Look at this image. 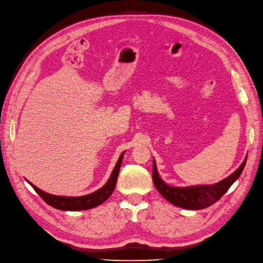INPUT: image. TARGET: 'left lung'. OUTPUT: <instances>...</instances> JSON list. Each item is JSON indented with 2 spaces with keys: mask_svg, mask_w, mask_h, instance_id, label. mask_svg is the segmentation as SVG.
Masks as SVG:
<instances>
[{
  "mask_svg": "<svg viewBox=\"0 0 263 263\" xmlns=\"http://www.w3.org/2000/svg\"><path fill=\"white\" fill-rule=\"evenodd\" d=\"M247 162V156L242 163L235 172L215 184L192 185V186H172L166 184L158 172L156 160L154 159L153 180L158 192L169 203L185 210H203L216 203L224 195L233 183L240 177Z\"/></svg>",
  "mask_w": 263,
  "mask_h": 263,
  "instance_id": "8db88e82",
  "label": "left lung"
}]
</instances>
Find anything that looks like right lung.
<instances>
[{"label":"right lung","mask_w":263,"mask_h":263,"mask_svg":"<svg viewBox=\"0 0 263 263\" xmlns=\"http://www.w3.org/2000/svg\"><path fill=\"white\" fill-rule=\"evenodd\" d=\"M124 154L125 151L122 153L121 156H119L114 169L112 173H110L109 179L107 180L105 184L101 189L95 191V192L83 195V196H59V195L49 194V193L44 192L43 190L38 189L37 186H35L31 182L27 180L26 181L31 186H33V189L36 191L37 194L41 196L47 204L52 206L54 209L61 210V211H83V210L94 209L97 208V206L101 205L102 203H104L107 198L112 195L116 185L118 172L123 161Z\"/></svg>","instance_id":"1"}]
</instances>
